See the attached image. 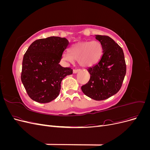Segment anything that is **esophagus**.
<instances>
[{"label":"esophagus","instance_id":"obj_1","mask_svg":"<svg viewBox=\"0 0 150 150\" xmlns=\"http://www.w3.org/2000/svg\"><path fill=\"white\" fill-rule=\"evenodd\" d=\"M79 71H80L79 69H74V70H73V73H74V74H76L77 72H78Z\"/></svg>","mask_w":150,"mask_h":150}]
</instances>
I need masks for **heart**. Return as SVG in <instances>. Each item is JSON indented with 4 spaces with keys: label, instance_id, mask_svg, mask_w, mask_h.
<instances>
[{
    "label": "heart",
    "instance_id": "1",
    "mask_svg": "<svg viewBox=\"0 0 150 150\" xmlns=\"http://www.w3.org/2000/svg\"><path fill=\"white\" fill-rule=\"evenodd\" d=\"M69 54H62V59L66 61L72 62L78 61V64L83 67H91L99 62L103 54L101 43L93 41H83L76 43L69 48Z\"/></svg>",
    "mask_w": 150,
    "mask_h": 150
}]
</instances>
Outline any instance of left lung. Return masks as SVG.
Here are the masks:
<instances>
[{"label": "left lung", "mask_w": 150, "mask_h": 150, "mask_svg": "<svg viewBox=\"0 0 150 150\" xmlns=\"http://www.w3.org/2000/svg\"><path fill=\"white\" fill-rule=\"evenodd\" d=\"M100 42L103 55L94 66L88 68L90 79L81 90L89 98L101 101L119 91L126 75V67L123 51L112 39L95 35Z\"/></svg>", "instance_id": "left-lung-1"}]
</instances>
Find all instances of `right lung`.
I'll return each instance as SVG.
<instances>
[{"instance_id":"right-lung-1","label":"right lung","mask_w":150,"mask_h":150,"mask_svg":"<svg viewBox=\"0 0 150 150\" xmlns=\"http://www.w3.org/2000/svg\"><path fill=\"white\" fill-rule=\"evenodd\" d=\"M69 42L66 38L51 36L35 40L25 53L21 81L33 100L47 103L59 94L62 80L72 74L59 62Z\"/></svg>"}]
</instances>
